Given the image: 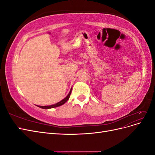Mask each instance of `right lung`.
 I'll return each instance as SVG.
<instances>
[{
    "instance_id": "1",
    "label": "right lung",
    "mask_w": 155,
    "mask_h": 155,
    "mask_svg": "<svg viewBox=\"0 0 155 155\" xmlns=\"http://www.w3.org/2000/svg\"><path fill=\"white\" fill-rule=\"evenodd\" d=\"M71 92H72V88L70 89V91L68 93V94L67 96V97L64 98L63 100H62L61 101L57 103V104H55L54 105H47V106H39V105H37V107H39L40 108H42V109H51V108H55V107H59L61 105H62L63 104H64L65 103H66L70 97V94H71Z\"/></svg>"
}]
</instances>
